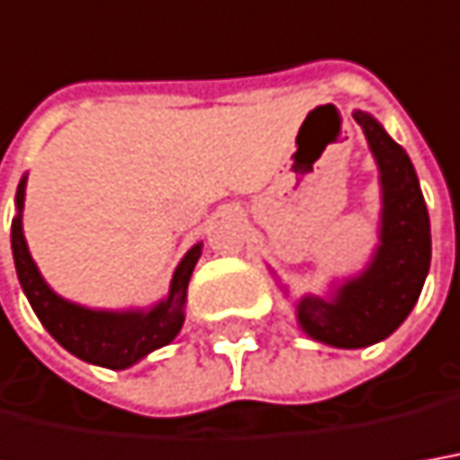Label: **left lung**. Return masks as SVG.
I'll list each match as a JSON object with an SVG mask.
<instances>
[{"label": "left lung", "mask_w": 460, "mask_h": 460, "mask_svg": "<svg viewBox=\"0 0 460 460\" xmlns=\"http://www.w3.org/2000/svg\"><path fill=\"white\" fill-rule=\"evenodd\" d=\"M352 118L377 165V246L365 270L332 282L324 296L295 299L299 330L340 349L370 348L393 335L415 307L430 270V218L408 153L370 112L355 111ZM279 287L289 296V289Z\"/></svg>", "instance_id": "1"}]
</instances>
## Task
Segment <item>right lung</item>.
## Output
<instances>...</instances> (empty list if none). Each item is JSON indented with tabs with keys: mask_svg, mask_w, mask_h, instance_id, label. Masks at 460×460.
<instances>
[{
	"mask_svg": "<svg viewBox=\"0 0 460 460\" xmlns=\"http://www.w3.org/2000/svg\"><path fill=\"white\" fill-rule=\"evenodd\" d=\"M27 176H22L14 196L17 214L12 218V254L20 277L22 292L30 299L34 314L42 327L75 358L100 365L108 370H125L148 358L153 349L173 342L186 320V296L193 267L201 256L204 243H193L178 261L168 295L151 307L95 309L59 296L45 282L40 267L34 264L30 246L24 239L22 211H24Z\"/></svg>",
	"mask_w": 460,
	"mask_h": 460,
	"instance_id": "add662e5",
	"label": "right lung"
}]
</instances>
